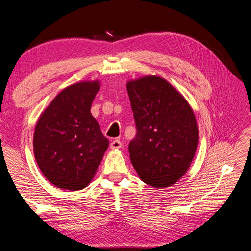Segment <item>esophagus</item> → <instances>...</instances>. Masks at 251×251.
I'll list each match as a JSON object with an SVG mask.
<instances>
[{"label":"esophagus","mask_w":251,"mask_h":251,"mask_svg":"<svg viewBox=\"0 0 251 251\" xmlns=\"http://www.w3.org/2000/svg\"><path fill=\"white\" fill-rule=\"evenodd\" d=\"M110 148L112 150H117V149H120L121 148V142L119 140H113L111 143H110Z\"/></svg>","instance_id":"esophagus-1"}]
</instances>
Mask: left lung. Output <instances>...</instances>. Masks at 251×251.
<instances>
[{
	"label": "left lung",
	"mask_w": 251,
	"mask_h": 251,
	"mask_svg": "<svg viewBox=\"0 0 251 251\" xmlns=\"http://www.w3.org/2000/svg\"><path fill=\"white\" fill-rule=\"evenodd\" d=\"M126 90L137 128L128 144L131 162L144 183L171 186L185 174L198 146L195 114L162 77L131 80Z\"/></svg>",
	"instance_id": "8db88e82"
}]
</instances>
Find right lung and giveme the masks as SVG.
Instances as JSON below:
<instances>
[{"label": "right lung", "mask_w": 251, "mask_h": 251, "mask_svg": "<svg viewBox=\"0 0 251 251\" xmlns=\"http://www.w3.org/2000/svg\"><path fill=\"white\" fill-rule=\"evenodd\" d=\"M100 88L97 80L65 88L37 120L34 157L44 176L56 187L85 188L109 147L90 111Z\"/></svg>", "instance_id": "add662e5"}]
</instances>
